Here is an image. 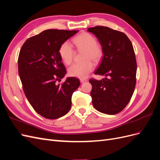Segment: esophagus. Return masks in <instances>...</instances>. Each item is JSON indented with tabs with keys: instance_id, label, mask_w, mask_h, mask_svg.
<instances>
[{
	"instance_id": "esophagus-1",
	"label": "esophagus",
	"mask_w": 160,
	"mask_h": 160,
	"mask_svg": "<svg viewBox=\"0 0 160 160\" xmlns=\"http://www.w3.org/2000/svg\"><path fill=\"white\" fill-rule=\"evenodd\" d=\"M87 81H88V79H80V82L81 83H84V82H86Z\"/></svg>"
}]
</instances>
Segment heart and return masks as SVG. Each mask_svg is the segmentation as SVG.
<instances>
[{
    "mask_svg": "<svg viewBox=\"0 0 160 160\" xmlns=\"http://www.w3.org/2000/svg\"><path fill=\"white\" fill-rule=\"evenodd\" d=\"M72 42L77 50L84 51L83 55V62L81 63H75L69 69V74L75 77L83 79L88 77L93 70L94 65L98 63L103 55V50L101 45L97 43L96 38L90 33L83 32L76 36ZM59 55L62 61L67 65H71L73 61L75 52L69 42H64L59 48Z\"/></svg>",
    "mask_w": 160,
    "mask_h": 160,
    "instance_id": "obj_1",
    "label": "heart"
}]
</instances>
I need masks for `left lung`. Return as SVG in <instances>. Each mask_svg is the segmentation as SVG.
Listing matches in <instances>:
<instances>
[{"label":"left lung","instance_id":"8db88e82","mask_svg":"<svg viewBox=\"0 0 160 160\" xmlns=\"http://www.w3.org/2000/svg\"><path fill=\"white\" fill-rule=\"evenodd\" d=\"M88 31L98 38L103 50L95 74L107 77L100 81L90 79L92 103L101 113L117 114L129 102L136 84L137 62L132 43L125 33L108 27L97 26Z\"/></svg>","mask_w":160,"mask_h":160}]
</instances>
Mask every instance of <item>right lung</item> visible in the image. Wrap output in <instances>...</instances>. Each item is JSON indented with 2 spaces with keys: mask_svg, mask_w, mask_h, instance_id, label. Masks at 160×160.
Here are the masks:
<instances>
[{
  "mask_svg": "<svg viewBox=\"0 0 160 160\" xmlns=\"http://www.w3.org/2000/svg\"><path fill=\"white\" fill-rule=\"evenodd\" d=\"M78 31L48 29L28 38L18 59L22 89L33 109L47 119L59 118L69 112L79 80L68 77L61 82L66 69L59 55L61 45Z\"/></svg>",
  "mask_w": 160,
  "mask_h": 160,
  "instance_id": "add662e5",
  "label": "right lung"
}]
</instances>
